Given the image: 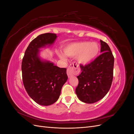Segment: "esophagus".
<instances>
[{
    "label": "esophagus",
    "instance_id": "34e87169",
    "mask_svg": "<svg viewBox=\"0 0 134 134\" xmlns=\"http://www.w3.org/2000/svg\"><path fill=\"white\" fill-rule=\"evenodd\" d=\"M80 70L78 65L73 63L71 64L67 69V74L69 78L71 77L72 75L79 73Z\"/></svg>",
    "mask_w": 134,
    "mask_h": 134
}]
</instances>
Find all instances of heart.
<instances>
[{"mask_svg":"<svg viewBox=\"0 0 134 134\" xmlns=\"http://www.w3.org/2000/svg\"><path fill=\"white\" fill-rule=\"evenodd\" d=\"M64 54L70 57H75L79 63L86 65L92 62L98 56L100 46L97 42L82 41L72 43L64 48ZM61 59H65V55L61 52H58Z\"/></svg>","mask_w":134,"mask_h":134,"instance_id":"b5f03b06","label":"heart"}]
</instances>
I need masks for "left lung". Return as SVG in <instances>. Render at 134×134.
<instances>
[{
	"instance_id": "8db88e82",
	"label": "left lung",
	"mask_w": 134,
	"mask_h": 134,
	"mask_svg": "<svg viewBox=\"0 0 134 134\" xmlns=\"http://www.w3.org/2000/svg\"><path fill=\"white\" fill-rule=\"evenodd\" d=\"M100 42L102 54L91 63L80 65L82 72L77 76L79 83L75 93L84 103H93L103 98L112 84L114 57L108 44Z\"/></svg>"
}]
</instances>
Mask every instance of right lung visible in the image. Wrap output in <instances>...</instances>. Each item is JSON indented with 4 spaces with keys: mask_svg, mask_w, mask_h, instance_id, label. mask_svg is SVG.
I'll return each instance as SVG.
<instances>
[{
    "mask_svg": "<svg viewBox=\"0 0 134 134\" xmlns=\"http://www.w3.org/2000/svg\"><path fill=\"white\" fill-rule=\"evenodd\" d=\"M57 36L40 35L30 42L22 62V80L28 94L35 102L49 106L59 99L63 85L66 82V68H60L38 56L39 48L52 44Z\"/></svg>",
    "mask_w": 134,
    "mask_h": 134,
    "instance_id": "1",
    "label": "right lung"
}]
</instances>
